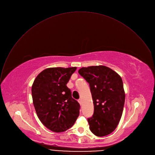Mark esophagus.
<instances>
[{
    "mask_svg": "<svg viewBox=\"0 0 155 155\" xmlns=\"http://www.w3.org/2000/svg\"><path fill=\"white\" fill-rule=\"evenodd\" d=\"M78 102H79V103L80 104V105H81V104H82V100H81V99L78 100Z\"/></svg>",
    "mask_w": 155,
    "mask_h": 155,
    "instance_id": "1",
    "label": "esophagus"
}]
</instances>
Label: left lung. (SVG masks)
<instances>
[{
  "label": "left lung",
  "mask_w": 155,
  "mask_h": 155,
  "mask_svg": "<svg viewBox=\"0 0 155 155\" xmlns=\"http://www.w3.org/2000/svg\"><path fill=\"white\" fill-rule=\"evenodd\" d=\"M89 84L94 113L88 118L90 131L103 137L112 133L121 119L125 94L121 77L109 67H83L78 71Z\"/></svg>",
  "instance_id": "1"
}]
</instances>
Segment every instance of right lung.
<instances>
[{
	"label": "right lung",
	"instance_id": "right-lung-1",
	"mask_svg": "<svg viewBox=\"0 0 155 155\" xmlns=\"http://www.w3.org/2000/svg\"><path fill=\"white\" fill-rule=\"evenodd\" d=\"M76 67L49 68L41 71L32 87L33 103L38 117L55 133L70 128L79 115L80 104L67 86Z\"/></svg>",
	"mask_w": 155,
	"mask_h": 155
}]
</instances>
